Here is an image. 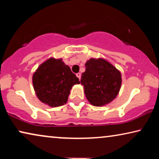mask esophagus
<instances>
[{
  "label": "esophagus",
  "instance_id": "1",
  "mask_svg": "<svg viewBox=\"0 0 159 159\" xmlns=\"http://www.w3.org/2000/svg\"><path fill=\"white\" fill-rule=\"evenodd\" d=\"M76 75H77V77L78 78H79V80H80V78H81V74L77 73V74H76Z\"/></svg>",
  "mask_w": 159,
  "mask_h": 159
}]
</instances>
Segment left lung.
Masks as SVG:
<instances>
[{
  "instance_id": "1",
  "label": "left lung",
  "mask_w": 159,
  "mask_h": 159,
  "mask_svg": "<svg viewBox=\"0 0 159 159\" xmlns=\"http://www.w3.org/2000/svg\"><path fill=\"white\" fill-rule=\"evenodd\" d=\"M82 74L87 99L93 106H101L112 101L118 95L121 84V74L104 59L91 58L86 62Z\"/></svg>"
}]
</instances>
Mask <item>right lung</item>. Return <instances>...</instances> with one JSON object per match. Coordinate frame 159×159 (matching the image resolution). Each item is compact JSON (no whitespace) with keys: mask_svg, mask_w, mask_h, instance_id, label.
<instances>
[{"mask_svg":"<svg viewBox=\"0 0 159 159\" xmlns=\"http://www.w3.org/2000/svg\"><path fill=\"white\" fill-rule=\"evenodd\" d=\"M37 96L52 107L66 103L74 84L79 79L61 59L50 58L38 67L32 77Z\"/></svg>","mask_w":159,"mask_h":159,"instance_id":"right-lung-1","label":"right lung"}]
</instances>
